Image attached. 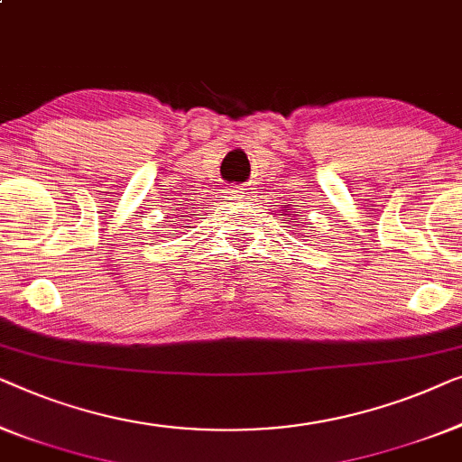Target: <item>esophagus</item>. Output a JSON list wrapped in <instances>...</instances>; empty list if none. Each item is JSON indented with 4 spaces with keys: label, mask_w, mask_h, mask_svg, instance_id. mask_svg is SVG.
<instances>
[{
    "label": "esophagus",
    "mask_w": 462,
    "mask_h": 462,
    "mask_svg": "<svg viewBox=\"0 0 462 462\" xmlns=\"http://www.w3.org/2000/svg\"><path fill=\"white\" fill-rule=\"evenodd\" d=\"M243 197H245L243 188H228V199H232V200H240Z\"/></svg>",
    "instance_id": "esophagus-1"
}]
</instances>
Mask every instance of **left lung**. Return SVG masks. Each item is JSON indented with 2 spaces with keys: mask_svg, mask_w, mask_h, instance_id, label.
<instances>
[{
  "mask_svg": "<svg viewBox=\"0 0 462 462\" xmlns=\"http://www.w3.org/2000/svg\"><path fill=\"white\" fill-rule=\"evenodd\" d=\"M289 211V209H287ZM284 216H289L287 219H289V222H291V217H295V213H284Z\"/></svg>",
  "mask_w": 462,
  "mask_h": 462,
  "instance_id": "obj_1",
  "label": "left lung"
}]
</instances>
